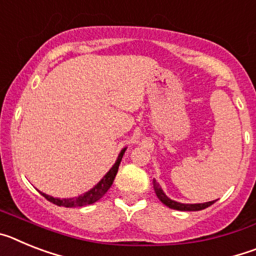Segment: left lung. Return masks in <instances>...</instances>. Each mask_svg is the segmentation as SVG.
<instances>
[{"label":"left lung","instance_id":"obj_1","mask_svg":"<svg viewBox=\"0 0 256 256\" xmlns=\"http://www.w3.org/2000/svg\"><path fill=\"white\" fill-rule=\"evenodd\" d=\"M152 183H154L155 194L156 196L159 198V200L162 201V204L166 205V206L174 210H180V212H198V210H202L205 209V208L210 206V205H212L216 201V200L209 201V202H204V204H182V202H177V201L172 200V198H169L168 196L165 195L159 183L156 182V180H154Z\"/></svg>","mask_w":256,"mask_h":256}]
</instances>
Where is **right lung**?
<instances>
[{
  "label": "right lung",
  "mask_w": 256,
  "mask_h": 256,
  "mask_svg": "<svg viewBox=\"0 0 256 256\" xmlns=\"http://www.w3.org/2000/svg\"><path fill=\"white\" fill-rule=\"evenodd\" d=\"M124 152H126V148L120 151L119 156H118L116 162L112 165V168L108 172V173L104 176L102 180L97 183L94 188H91L88 192L83 194V195L78 196V198H52V196L46 195L44 192H40L44 198L48 201H51L52 204L58 205V206H65V208H76V206H86V205L94 204L97 200H100L104 195H105L108 190L112 187V182H114V178L118 173V169H119V164L122 162V158H123Z\"/></svg>",
  "instance_id": "right-lung-1"
}]
</instances>
